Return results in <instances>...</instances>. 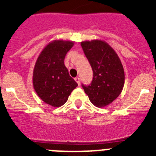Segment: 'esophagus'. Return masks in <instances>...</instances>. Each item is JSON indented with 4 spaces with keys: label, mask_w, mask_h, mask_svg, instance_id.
<instances>
[{
    "label": "esophagus",
    "mask_w": 156,
    "mask_h": 156,
    "mask_svg": "<svg viewBox=\"0 0 156 156\" xmlns=\"http://www.w3.org/2000/svg\"><path fill=\"white\" fill-rule=\"evenodd\" d=\"M75 80H76V82L77 83H78V85L80 84V79L79 77H76Z\"/></svg>",
    "instance_id": "1"
}]
</instances>
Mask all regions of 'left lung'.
<instances>
[{
    "instance_id": "left-lung-1",
    "label": "left lung",
    "mask_w": 156,
    "mask_h": 156,
    "mask_svg": "<svg viewBox=\"0 0 156 156\" xmlns=\"http://www.w3.org/2000/svg\"><path fill=\"white\" fill-rule=\"evenodd\" d=\"M81 46L94 75L90 85H82L83 88L94 105L105 107L122 92L125 81L123 66L116 52L105 41H85Z\"/></svg>"
}]
</instances>
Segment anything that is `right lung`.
Segmentation results:
<instances>
[{
  "mask_svg": "<svg viewBox=\"0 0 156 156\" xmlns=\"http://www.w3.org/2000/svg\"><path fill=\"white\" fill-rule=\"evenodd\" d=\"M73 41L55 40L44 47L35 63L33 84L36 93L46 104L60 107L78 86L64 64Z\"/></svg>",
  "mask_w": 156,
  "mask_h": 156,
  "instance_id": "right-lung-1",
  "label": "right lung"
}]
</instances>
